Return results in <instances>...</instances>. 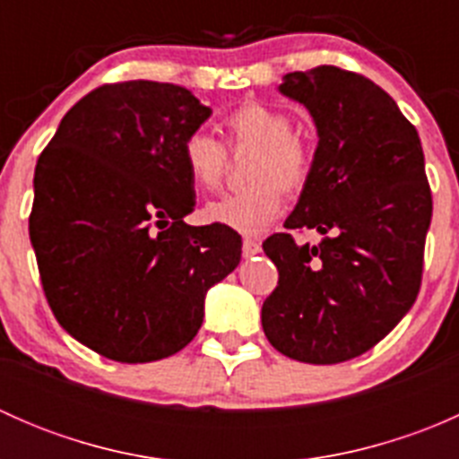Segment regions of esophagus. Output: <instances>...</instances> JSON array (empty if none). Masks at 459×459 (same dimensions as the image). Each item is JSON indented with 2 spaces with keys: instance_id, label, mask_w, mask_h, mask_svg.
I'll use <instances>...</instances> for the list:
<instances>
[{
  "instance_id": "34e87169",
  "label": "esophagus",
  "mask_w": 459,
  "mask_h": 459,
  "mask_svg": "<svg viewBox=\"0 0 459 459\" xmlns=\"http://www.w3.org/2000/svg\"><path fill=\"white\" fill-rule=\"evenodd\" d=\"M259 253H262V247H259V242H255V239H244L242 242V255L247 257V259H251V257H255V255H259Z\"/></svg>"
}]
</instances>
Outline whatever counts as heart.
<instances>
[{
    "label": "heart",
    "mask_w": 459,
    "mask_h": 459,
    "mask_svg": "<svg viewBox=\"0 0 459 459\" xmlns=\"http://www.w3.org/2000/svg\"><path fill=\"white\" fill-rule=\"evenodd\" d=\"M233 146L255 148L248 169L251 188L229 193L202 208V220L242 235H259L281 211L286 193H298L311 175V151L293 135V119L280 108L248 101L224 119ZM188 178L200 188H217L226 164V148L204 128L188 133L182 143Z\"/></svg>",
    "instance_id": "1"
}]
</instances>
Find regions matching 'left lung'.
<instances>
[{
	"mask_svg": "<svg viewBox=\"0 0 459 459\" xmlns=\"http://www.w3.org/2000/svg\"><path fill=\"white\" fill-rule=\"evenodd\" d=\"M277 91L311 113L317 148L286 229L262 244L277 289L264 335L286 358L340 364L367 353L411 311L422 281L433 200L413 124L371 80L337 66L284 75Z\"/></svg>",
	"mask_w": 459,
	"mask_h": 459,
	"instance_id": "1",
	"label": "left lung"
}]
</instances>
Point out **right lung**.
Masks as SVG:
<instances>
[{
    "mask_svg": "<svg viewBox=\"0 0 459 459\" xmlns=\"http://www.w3.org/2000/svg\"><path fill=\"white\" fill-rule=\"evenodd\" d=\"M211 113L175 84L101 86L37 160L29 230L46 299L68 335L115 362L182 351L208 289L242 259L235 230L184 224L195 188L182 143Z\"/></svg>",
    "mask_w": 459,
    "mask_h": 459,
    "instance_id": "right-lung-1",
    "label": "right lung"
}]
</instances>
